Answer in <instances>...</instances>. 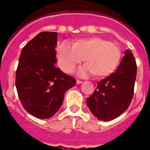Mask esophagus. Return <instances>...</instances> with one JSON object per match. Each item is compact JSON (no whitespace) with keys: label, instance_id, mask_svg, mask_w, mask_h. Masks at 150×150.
Returning a JSON list of instances; mask_svg holds the SVG:
<instances>
[{"label":"esophagus","instance_id":"obj_1","mask_svg":"<svg viewBox=\"0 0 150 150\" xmlns=\"http://www.w3.org/2000/svg\"><path fill=\"white\" fill-rule=\"evenodd\" d=\"M76 83H77V84H78V85H80V84L83 83V81H81V80H76Z\"/></svg>","mask_w":150,"mask_h":150}]
</instances>
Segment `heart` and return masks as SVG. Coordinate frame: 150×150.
Here are the masks:
<instances>
[{"label": "heart", "mask_w": 150, "mask_h": 150, "mask_svg": "<svg viewBox=\"0 0 150 150\" xmlns=\"http://www.w3.org/2000/svg\"><path fill=\"white\" fill-rule=\"evenodd\" d=\"M121 57L119 46L100 37L76 39L72 42L71 47L62 42L57 49V64L64 72L72 73L83 59L85 67L80 70V75L92 73L98 78L112 74Z\"/></svg>", "instance_id": "obj_1"}]
</instances>
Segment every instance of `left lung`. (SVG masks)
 <instances>
[{"mask_svg": "<svg viewBox=\"0 0 150 150\" xmlns=\"http://www.w3.org/2000/svg\"><path fill=\"white\" fill-rule=\"evenodd\" d=\"M116 71L100 80L87 105L98 119L110 121L119 117L130 105L134 95L137 64L129 50L125 52Z\"/></svg>", "mask_w": 150, "mask_h": 150, "instance_id": "left-lung-1", "label": "left lung"}]
</instances>
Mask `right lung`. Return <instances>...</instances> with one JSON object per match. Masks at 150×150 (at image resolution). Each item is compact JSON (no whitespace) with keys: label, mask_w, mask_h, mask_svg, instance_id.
Returning a JSON list of instances; mask_svg holds the SVG:
<instances>
[{"label":"right lung","mask_w":150,"mask_h":150,"mask_svg":"<svg viewBox=\"0 0 150 150\" xmlns=\"http://www.w3.org/2000/svg\"><path fill=\"white\" fill-rule=\"evenodd\" d=\"M57 33L42 32L24 46L16 75L18 95L24 109L39 119L58 111L65 92L76 80L55 66Z\"/></svg>","instance_id":"1"}]
</instances>
